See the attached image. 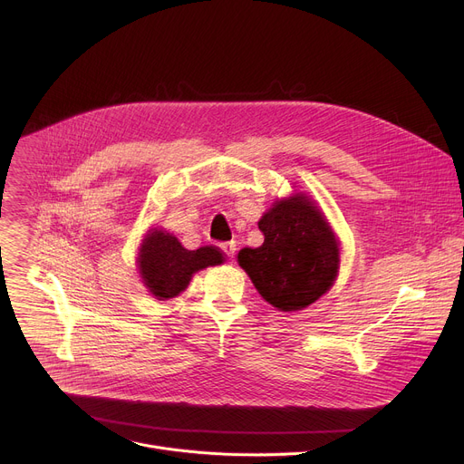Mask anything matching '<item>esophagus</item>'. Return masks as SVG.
<instances>
[{"mask_svg":"<svg viewBox=\"0 0 464 464\" xmlns=\"http://www.w3.org/2000/svg\"><path fill=\"white\" fill-rule=\"evenodd\" d=\"M220 249H222V253H224V256H226L227 260H233V258H235V253H237V244H235V242H224V244L220 246Z\"/></svg>","mask_w":464,"mask_h":464,"instance_id":"1","label":"esophagus"}]
</instances>
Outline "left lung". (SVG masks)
<instances>
[{"instance_id":"left-lung-1","label":"left lung","mask_w":464,"mask_h":464,"mask_svg":"<svg viewBox=\"0 0 464 464\" xmlns=\"http://www.w3.org/2000/svg\"><path fill=\"white\" fill-rule=\"evenodd\" d=\"M260 247H244L238 264L258 293L280 312H296L323 296L337 276L339 247L321 211L305 197L276 202L258 222Z\"/></svg>"}]
</instances>
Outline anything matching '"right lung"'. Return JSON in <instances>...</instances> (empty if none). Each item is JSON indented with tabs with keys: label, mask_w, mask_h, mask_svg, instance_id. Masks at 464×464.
<instances>
[{
	"label": "right lung",
	"mask_w": 464,
	"mask_h": 464,
	"mask_svg": "<svg viewBox=\"0 0 464 464\" xmlns=\"http://www.w3.org/2000/svg\"><path fill=\"white\" fill-rule=\"evenodd\" d=\"M224 260L217 247H200L189 251L182 247L177 237L154 229L140 251V273L149 291L159 300L173 298L184 291L195 271L217 266Z\"/></svg>",
	"instance_id": "1"
}]
</instances>
